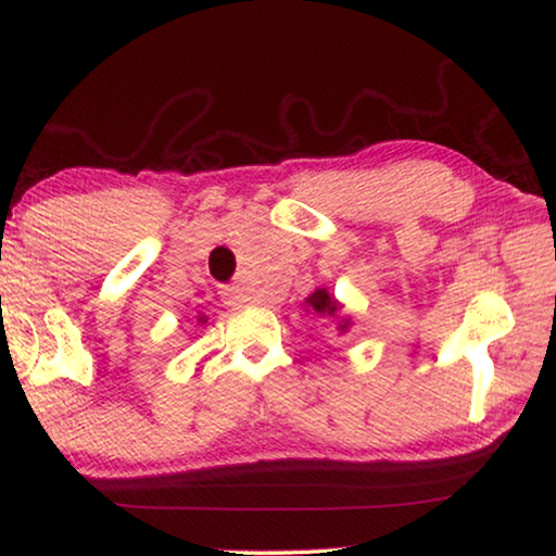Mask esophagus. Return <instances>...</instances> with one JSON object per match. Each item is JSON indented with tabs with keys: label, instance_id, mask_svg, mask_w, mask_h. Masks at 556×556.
Returning <instances> with one entry per match:
<instances>
[{
	"label": "esophagus",
	"instance_id": "1",
	"mask_svg": "<svg viewBox=\"0 0 556 556\" xmlns=\"http://www.w3.org/2000/svg\"><path fill=\"white\" fill-rule=\"evenodd\" d=\"M223 299L227 303H250L253 301V293L245 286H227L223 288Z\"/></svg>",
	"mask_w": 556,
	"mask_h": 556
}]
</instances>
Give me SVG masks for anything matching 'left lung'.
<instances>
[{"instance_id": "8db88e82", "label": "left lung", "mask_w": 556, "mask_h": 556, "mask_svg": "<svg viewBox=\"0 0 556 556\" xmlns=\"http://www.w3.org/2000/svg\"><path fill=\"white\" fill-rule=\"evenodd\" d=\"M306 303L316 311V314H329V316L337 314V301H333L331 295L324 291V288H318L316 293H311ZM341 329H346V324H341Z\"/></svg>"}]
</instances>
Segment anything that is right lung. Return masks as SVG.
Wrapping results in <instances>:
<instances>
[{"instance_id": "right-lung-1", "label": "right lung", "mask_w": 556, "mask_h": 556, "mask_svg": "<svg viewBox=\"0 0 556 556\" xmlns=\"http://www.w3.org/2000/svg\"><path fill=\"white\" fill-rule=\"evenodd\" d=\"M200 321H207V318H204V316H200Z\"/></svg>"}]
</instances>
